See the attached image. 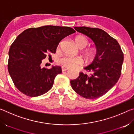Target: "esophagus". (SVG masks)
Listing matches in <instances>:
<instances>
[{
  "label": "esophagus",
  "instance_id": "1",
  "mask_svg": "<svg viewBox=\"0 0 134 134\" xmlns=\"http://www.w3.org/2000/svg\"><path fill=\"white\" fill-rule=\"evenodd\" d=\"M62 71H65L66 70L69 69V67H65V66H62Z\"/></svg>",
  "mask_w": 134,
  "mask_h": 134
}]
</instances>
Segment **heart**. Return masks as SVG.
<instances>
[{"label":"heart","instance_id":"obj_1","mask_svg":"<svg viewBox=\"0 0 134 134\" xmlns=\"http://www.w3.org/2000/svg\"><path fill=\"white\" fill-rule=\"evenodd\" d=\"M75 42L77 46L80 48H83L87 46L89 41L84 35H78L75 38ZM85 55L87 58L92 59L95 56L96 50L93 48L86 49L84 52ZM83 59L80 57H70L63 56L58 60V63L61 65L67 67H74L76 65L81 64L83 63Z\"/></svg>","mask_w":134,"mask_h":134}]
</instances>
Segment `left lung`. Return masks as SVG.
<instances>
[{"instance_id":"left-lung-1","label":"left lung","mask_w":134,"mask_h":134,"mask_svg":"<svg viewBox=\"0 0 134 134\" xmlns=\"http://www.w3.org/2000/svg\"><path fill=\"white\" fill-rule=\"evenodd\" d=\"M79 32L91 38L97 51L91 64L85 67L89 74L80 72L77 79L70 81L77 93L88 99L102 96L115 85L121 76L124 53L115 38L97 28L74 27Z\"/></svg>"}]
</instances>
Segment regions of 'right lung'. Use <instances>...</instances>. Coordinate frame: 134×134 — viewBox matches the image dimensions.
Here are the masks:
<instances>
[{"instance_id": "1", "label": "right lung", "mask_w": 134, "mask_h": 134, "mask_svg": "<svg viewBox=\"0 0 134 134\" xmlns=\"http://www.w3.org/2000/svg\"><path fill=\"white\" fill-rule=\"evenodd\" d=\"M76 31L68 26L47 25L31 28L18 36L9 51L8 69L16 87L30 97L39 96L53 87L60 66H41L42 59L55 53L61 41Z\"/></svg>"}]
</instances>
